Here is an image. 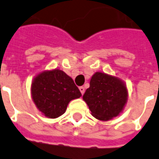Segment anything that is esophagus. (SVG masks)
<instances>
[{"mask_svg":"<svg viewBox=\"0 0 159 159\" xmlns=\"http://www.w3.org/2000/svg\"><path fill=\"white\" fill-rule=\"evenodd\" d=\"M79 89H80V91H81V93H82V95H84V91H85V89H84V87L81 86V87H79Z\"/></svg>","mask_w":159,"mask_h":159,"instance_id":"obj_1","label":"esophagus"}]
</instances>
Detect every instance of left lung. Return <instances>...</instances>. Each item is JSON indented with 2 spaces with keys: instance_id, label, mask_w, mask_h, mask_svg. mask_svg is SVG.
Returning <instances> with one entry per match:
<instances>
[{
  "instance_id": "left-lung-1",
  "label": "left lung",
  "mask_w": 159,
  "mask_h": 159,
  "mask_svg": "<svg viewBox=\"0 0 159 159\" xmlns=\"http://www.w3.org/2000/svg\"><path fill=\"white\" fill-rule=\"evenodd\" d=\"M83 99L94 117L108 121L123 111L128 100V89L120 78L96 72L91 76L89 88L86 89Z\"/></svg>"
}]
</instances>
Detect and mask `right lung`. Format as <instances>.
Masks as SVG:
<instances>
[{
  "instance_id": "add662e5",
  "label": "right lung",
  "mask_w": 159,
  "mask_h": 159,
  "mask_svg": "<svg viewBox=\"0 0 159 159\" xmlns=\"http://www.w3.org/2000/svg\"><path fill=\"white\" fill-rule=\"evenodd\" d=\"M81 96L73 79L58 69L40 72L31 84V97L35 106L48 118L61 116L69 102Z\"/></svg>"
}]
</instances>
